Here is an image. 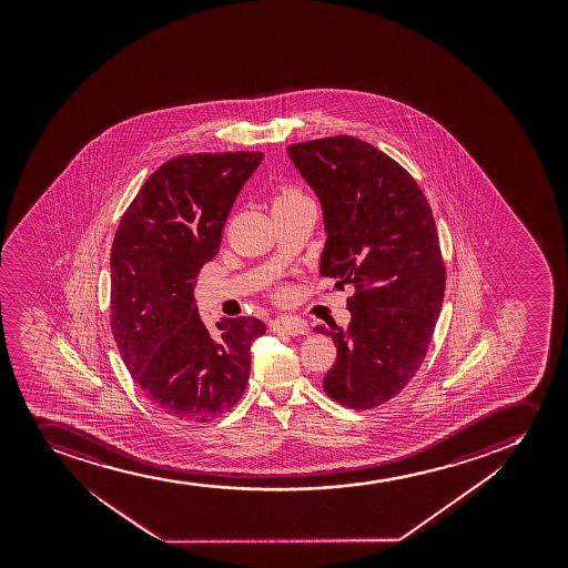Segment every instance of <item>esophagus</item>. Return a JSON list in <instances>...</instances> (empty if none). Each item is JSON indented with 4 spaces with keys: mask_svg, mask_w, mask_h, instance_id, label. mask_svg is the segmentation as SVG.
I'll list each match as a JSON object with an SVG mask.
<instances>
[{
    "mask_svg": "<svg viewBox=\"0 0 568 568\" xmlns=\"http://www.w3.org/2000/svg\"><path fill=\"white\" fill-rule=\"evenodd\" d=\"M271 332L286 333V335H307V324L297 320L276 318L271 322Z\"/></svg>",
    "mask_w": 568,
    "mask_h": 568,
    "instance_id": "obj_1",
    "label": "esophagus"
}]
</instances>
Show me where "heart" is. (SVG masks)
<instances>
[{
  "instance_id": "heart-1",
  "label": "heart",
  "mask_w": 568,
  "mask_h": 568,
  "mask_svg": "<svg viewBox=\"0 0 568 568\" xmlns=\"http://www.w3.org/2000/svg\"><path fill=\"white\" fill-rule=\"evenodd\" d=\"M301 195L300 191L295 190H286L282 191L281 195L276 196L274 199V203H284V201H292V199H300Z\"/></svg>"
}]
</instances>
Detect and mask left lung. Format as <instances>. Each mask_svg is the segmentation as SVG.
<instances>
[{
  "instance_id": "left-lung-1",
  "label": "left lung",
  "mask_w": 568,
  "mask_h": 568,
  "mask_svg": "<svg viewBox=\"0 0 568 568\" xmlns=\"http://www.w3.org/2000/svg\"><path fill=\"white\" fill-rule=\"evenodd\" d=\"M287 155L322 206L320 274L354 290L348 326L316 327L337 346L324 390L372 409L412 381L442 313L436 222L409 172L364 140L322 138L287 145Z\"/></svg>"
}]
</instances>
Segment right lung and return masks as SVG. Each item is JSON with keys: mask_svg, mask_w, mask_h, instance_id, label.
Returning <instances> with one entry per match:
<instances>
[{"mask_svg": "<svg viewBox=\"0 0 568 568\" xmlns=\"http://www.w3.org/2000/svg\"><path fill=\"white\" fill-rule=\"evenodd\" d=\"M260 151L195 153L161 164L124 212L111 246V332L145 398L170 417L206 423L241 399L257 318L199 316V271L214 260L223 225Z\"/></svg>", "mask_w": 568, "mask_h": 568, "instance_id": "obj_1", "label": "right lung"}]
</instances>
